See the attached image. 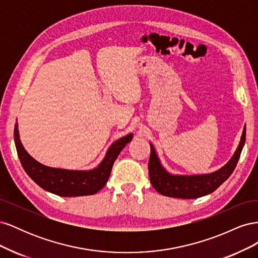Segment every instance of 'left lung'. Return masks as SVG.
Wrapping results in <instances>:
<instances>
[{
  "instance_id": "obj_1",
  "label": "left lung",
  "mask_w": 258,
  "mask_h": 258,
  "mask_svg": "<svg viewBox=\"0 0 258 258\" xmlns=\"http://www.w3.org/2000/svg\"><path fill=\"white\" fill-rule=\"evenodd\" d=\"M245 142V126L242 132L241 141L231 159L220 170L210 174L201 175H173L162 168L156 155L154 146L151 144V157L148 161V172L154 188L167 197L195 199L217 189L235 170L242 148Z\"/></svg>"
}]
</instances>
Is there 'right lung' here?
<instances>
[{
	"instance_id": "add662e5",
	"label": "right lung",
	"mask_w": 258,
	"mask_h": 258,
	"mask_svg": "<svg viewBox=\"0 0 258 258\" xmlns=\"http://www.w3.org/2000/svg\"><path fill=\"white\" fill-rule=\"evenodd\" d=\"M14 140L23 169L38 186L61 197H77L93 195L103 188L110 177L116 158L126 144L131 141L132 135L117 140L108 148L99 167L90 171L50 168L37 162L23 148L19 139L17 123L15 124Z\"/></svg>"
}]
</instances>
